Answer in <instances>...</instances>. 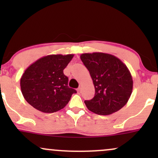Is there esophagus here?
Instances as JSON below:
<instances>
[{"label":"esophagus","mask_w":158,"mask_h":158,"mask_svg":"<svg viewBox=\"0 0 158 158\" xmlns=\"http://www.w3.org/2000/svg\"><path fill=\"white\" fill-rule=\"evenodd\" d=\"M77 93H78V94H80V93H81V90H80V88H78V89H77Z\"/></svg>","instance_id":"1"}]
</instances>
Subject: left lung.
Returning <instances> with one entry per match:
<instances>
[{
    "label": "left lung",
    "mask_w": 158,
    "mask_h": 158,
    "mask_svg": "<svg viewBox=\"0 0 158 158\" xmlns=\"http://www.w3.org/2000/svg\"><path fill=\"white\" fill-rule=\"evenodd\" d=\"M80 59L89 70L95 95L85 100L87 108L99 115H109L128 102L133 89L129 70L116 56L103 52L83 53Z\"/></svg>",
    "instance_id": "left-lung-1"
}]
</instances>
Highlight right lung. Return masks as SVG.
<instances>
[{"label": "right lung", "instance_id": "right-lung-1", "mask_svg": "<svg viewBox=\"0 0 158 158\" xmlns=\"http://www.w3.org/2000/svg\"><path fill=\"white\" fill-rule=\"evenodd\" d=\"M73 54L48 55L32 63L21 78V89L26 101L44 113H53L64 108L77 90L68 86L64 69Z\"/></svg>", "mask_w": 158, "mask_h": 158}]
</instances>
